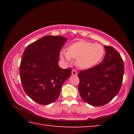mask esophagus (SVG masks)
Masks as SVG:
<instances>
[{
	"mask_svg": "<svg viewBox=\"0 0 134 134\" xmlns=\"http://www.w3.org/2000/svg\"><path fill=\"white\" fill-rule=\"evenodd\" d=\"M71 74H72V75H73V76H77V72L76 70H72L71 71Z\"/></svg>",
	"mask_w": 134,
	"mask_h": 134,
	"instance_id": "obj_1",
	"label": "esophagus"
}]
</instances>
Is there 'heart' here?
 <instances>
[{"label":"heart","instance_id":"b5f03b06","mask_svg":"<svg viewBox=\"0 0 134 134\" xmlns=\"http://www.w3.org/2000/svg\"><path fill=\"white\" fill-rule=\"evenodd\" d=\"M105 54V49L99 44L79 41L72 43L67 48V51L60 52V57L67 64L71 59L76 60L77 67L83 70H87L94 67L100 62Z\"/></svg>","mask_w":134,"mask_h":134}]
</instances>
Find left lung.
<instances>
[{
  "label": "left lung",
  "mask_w": 134,
  "mask_h": 134,
  "mask_svg": "<svg viewBox=\"0 0 134 134\" xmlns=\"http://www.w3.org/2000/svg\"><path fill=\"white\" fill-rule=\"evenodd\" d=\"M105 49L102 62L78 74L81 98L94 106H103L112 100L118 94L123 80L124 64L121 55L112 47L105 45Z\"/></svg>",
  "instance_id": "8db88e82"
}]
</instances>
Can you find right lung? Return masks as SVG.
I'll use <instances>...</instances> for the list:
<instances>
[{
	"label": "right lung",
	"mask_w": 134,
	"mask_h": 134,
	"mask_svg": "<svg viewBox=\"0 0 134 134\" xmlns=\"http://www.w3.org/2000/svg\"><path fill=\"white\" fill-rule=\"evenodd\" d=\"M67 40L59 35L45 36L28 45L22 55L19 69L22 87L40 105L55 101L63 83L71 76V69L58 65L60 51Z\"/></svg>",
	"instance_id": "obj_1"
}]
</instances>
